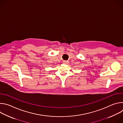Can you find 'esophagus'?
Masks as SVG:
<instances>
[{"label":"esophagus","mask_w":123,"mask_h":123,"mask_svg":"<svg viewBox=\"0 0 123 123\" xmlns=\"http://www.w3.org/2000/svg\"><path fill=\"white\" fill-rule=\"evenodd\" d=\"M64 64H67L68 63V61H64L63 62Z\"/></svg>","instance_id":"obj_1"}]
</instances>
